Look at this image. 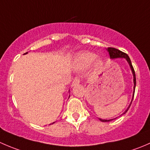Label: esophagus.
Segmentation results:
<instances>
[{"label":"esophagus","instance_id":"34e87169","mask_svg":"<svg viewBox=\"0 0 150 150\" xmlns=\"http://www.w3.org/2000/svg\"><path fill=\"white\" fill-rule=\"evenodd\" d=\"M80 81H80V78H78V77H76V78H75V79L73 80V81H72V86H75V85L79 84Z\"/></svg>","mask_w":150,"mask_h":150}]
</instances>
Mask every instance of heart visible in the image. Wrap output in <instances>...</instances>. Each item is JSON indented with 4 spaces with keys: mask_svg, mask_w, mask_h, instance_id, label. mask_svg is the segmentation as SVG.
<instances>
[{
    "mask_svg": "<svg viewBox=\"0 0 150 150\" xmlns=\"http://www.w3.org/2000/svg\"><path fill=\"white\" fill-rule=\"evenodd\" d=\"M96 55L93 53L91 52H83L81 54H80L78 56V58H77V62H78V65L79 67L83 68L86 67L90 65L92 62L95 60L96 59ZM102 64L101 61H97L96 62V66L99 67Z\"/></svg>",
    "mask_w": 150,
    "mask_h": 150,
    "instance_id": "b5f03b06",
    "label": "heart"
}]
</instances>
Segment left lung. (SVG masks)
Wrapping results in <instances>:
<instances>
[{"label":"left lung","mask_w":150,"mask_h":150,"mask_svg":"<svg viewBox=\"0 0 150 150\" xmlns=\"http://www.w3.org/2000/svg\"><path fill=\"white\" fill-rule=\"evenodd\" d=\"M107 50H108L109 54H110V57H111V58H112V59H114V58H125V59L128 61V64H129L130 67H131V70H132L133 75H134V95H133V99H134V92H135V88H136V83H137V81H136L135 71H134V67H133L132 63H131V59H130L129 57L128 56V54H125V53H124V52H122V51H120V50L117 49V48H112V47H109V48H107ZM133 99H132V101H133ZM132 101H131V103H132ZM131 104H130L129 107H128V109H127V110H125V112H124L123 114H125V113L127 112V111L128 110V109L130 108V106H131ZM99 120H100L101 121H102V122H109V121H111V120H102V119H99Z\"/></svg>","instance_id":"1"}]
</instances>
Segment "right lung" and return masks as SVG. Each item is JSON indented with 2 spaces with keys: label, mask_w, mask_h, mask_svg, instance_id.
I'll list each match as a JSON object with an SVG mask.
<instances>
[{
  "label": "right lung",
  "mask_w": 150,
  "mask_h": 150,
  "mask_svg": "<svg viewBox=\"0 0 150 150\" xmlns=\"http://www.w3.org/2000/svg\"><path fill=\"white\" fill-rule=\"evenodd\" d=\"M25 54H27V53H25ZM53 123H54V122H53Z\"/></svg>",
  "instance_id": "1"
}]
</instances>
